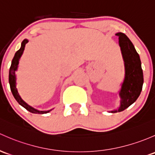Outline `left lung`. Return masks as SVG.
<instances>
[{"mask_svg": "<svg viewBox=\"0 0 155 155\" xmlns=\"http://www.w3.org/2000/svg\"><path fill=\"white\" fill-rule=\"evenodd\" d=\"M119 45L125 65V78L119 95L120 105L117 110H111L117 113L124 110L137 99L140 94L143 84V73L140 56L130 39L123 32H118Z\"/></svg>", "mask_w": 155, "mask_h": 155, "instance_id": "left-lung-1", "label": "left lung"}]
</instances>
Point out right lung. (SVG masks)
I'll use <instances>...</instances> for the list:
<instances>
[{"label": "right lung", "mask_w": 155, "mask_h": 155, "mask_svg": "<svg viewBox=\"0 0 155 155\" xmlns=\"http://www.w3.org/2000/svg\"><path fill=\"white\" fill-rule=\"evenodd\" d=\"M27 43H28V40L27 39H24L21 43V48L18 50L17 52L15 54L14 58H13L12 61V64H11L10 69H9V85H10V89L12 93L13 97H15V99H16L18 102L20 104L21 106H23L24 108L27 109V110L31 112V113L33 114H46L50 112V110H47V111H44V110H38L36 109L33 108L32 107L30 106L28 104L26 103L23 99L21 98L20 95H19L18 92L17 88H16V76H15V71L18 69V65L19 63V59H20L21 56H22L23 52L24 50V48H25V45H27Z\"/></svg>", "instance_id": "add662e5"}]
</instances>
